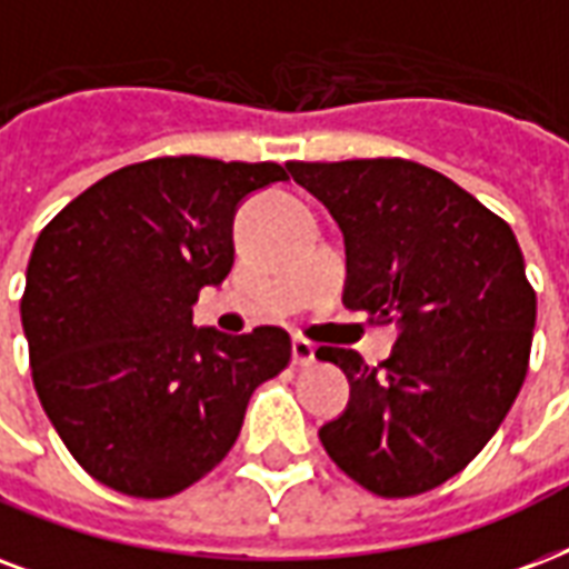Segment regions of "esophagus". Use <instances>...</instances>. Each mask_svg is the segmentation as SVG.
Returning a JSON list of instances; mask_svg holds the SVG:
<instances>
[{
	"mask_svg": "<svg viewBox=\"0 0 569 569\" xmlns=\"http://www.w3.org/2000/svg\"><path fill=\"white\" fill-rule=\"evenodd\" d=\"M316 361V346L310 340H292V363L295 367H310Z\"/></svg>",
	"mask_w": 569,
	"mask_h": 569,
	"instance_id": "1",
	"label": "esophagus"
}]
</instances>
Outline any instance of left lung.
<instances>
[{
    "label": "left lung",
    "instance_id": "8db88e82",
    "mask_svg": "<svg viewBox=\"0 0 569 569\" xmlns=\"http://www.w3.org/2000/svg\"><path fill=\"white\" fill-rule=\"evenodd\" d=\"M286 167L340 227L342 303L400 331L379 367L352 349L316 352L349 379V406L319 439L381 498L441 487L496 436L526 381L537 295L513 229L415 160Z\"/></svg>",
    "mask_w": 569,
    "mask_h": 569
}]
</instances>
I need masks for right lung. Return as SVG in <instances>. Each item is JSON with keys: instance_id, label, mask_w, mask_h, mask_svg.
Returning a JSON list of instances; mask_svg holds the SVG:
<instances>
[{"instance_id": "1", "label": "right lung", "mask_w": 569, "mask_h": 569, "mask_svg": "<svg viewBox=\"0 0 569 569\" xmlns=\"http://www.w3.org/2000/svg\"><path fill=\"white\" fill-rule=\"evenodd\" d=\"M280 163L154 158L116 169L34 241L20 301L47 418L89 475L133 498L176 496L227 457L247 402L292 358L283 328L193 325L232 268V220Z\"/></svg>"}]
</instances>
